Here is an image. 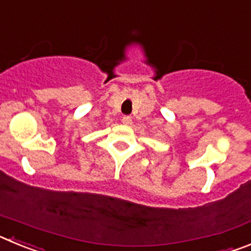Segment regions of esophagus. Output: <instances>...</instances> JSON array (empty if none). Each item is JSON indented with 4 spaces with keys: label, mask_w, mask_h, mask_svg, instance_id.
I'll return each mask as SVG.
<instances>
[{
    "label": "esophagus",
    "mask_w": 251,
    "mask_h": 251,
    "mask_svg": "<svg viewBox=\"0 0 251 251\" xmlns=\"http://www.w3.org/2000/svg\"><path fill=\"white\" fill-rule=\"evenodd\" d=\"M122 123H123L124 126H130V124H132V119H130L129 115H126V117H123V119H122Z\"/></svg>",
    "instance_id": "obj_1"
}]
</instances>
